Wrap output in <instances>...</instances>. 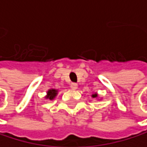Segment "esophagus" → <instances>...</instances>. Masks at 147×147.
<instances>
[{"label": "esophagus", "mask_w": 147, "mask_h": 147, "mask_svg": "<svg viewBox=\"0 0 147 147\" xmlns=\"http://www.w3.org/2000/svg\"><path fill=\"white\" fill-rule=\"evenodd\" d=\"M77 83H75V82H72L71 84H70V87H71L72 90H76L77 89Z\"/></svg>", "instance_id": "esophagus-1"}]
</instances>
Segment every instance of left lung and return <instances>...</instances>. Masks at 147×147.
<instances>
[{
    "instance_id": "1",
    "label": "left lung",
    "mask_w": 147,
    "mask_h": 147,
    "mask_svg": "<svg viewBox=\"0 0 147 147\" xmlns=\"http://www.w3.org/2000/svg\"><path fill=\"white\" fill-rule=\"evenodd\" d=\"M92 97H97V94H93V95H92Z\"/></svg>"
}]
</instances>
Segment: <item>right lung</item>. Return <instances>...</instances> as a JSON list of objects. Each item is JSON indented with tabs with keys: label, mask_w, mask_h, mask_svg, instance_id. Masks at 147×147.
I'll use <instances>...</instances> for the list:
<instances>
[{
	"label": "right lung",
	"mask_w": 147,
	"mask_h": 147,
	"mask_svg": "<svg viewBox=\"0 0 147 147\" xmlns=\"http://www.w3.org/2000/svg\"><path fill=\"white\" fill-rule=\"evenodd\" d=\"M56 92H57V91H56V90H49V91L47 92V98L49 99V100H53L55 97Z\"/></svg>",
	"instance_id": "obj_1"
}]
</instances>
